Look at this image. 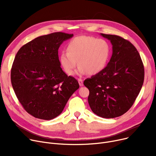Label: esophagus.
Here are the masks:
<instances>
[{
  "label": "esophagus",
  "instance_id": "1",
  "mask_svg": "<svg viewBox=\"0 0 156 156\" xmlns=\"http://www.w3.org/2000/svg\"><path fill=\"white\" fill-rule=\"evenodd\" d=\"M78 83H79V85H80V86H83V80H81V78H79L78 80Z\"/></svg>",
  "mask_w": 156,
  "mask_h": 156
}]
</instances>
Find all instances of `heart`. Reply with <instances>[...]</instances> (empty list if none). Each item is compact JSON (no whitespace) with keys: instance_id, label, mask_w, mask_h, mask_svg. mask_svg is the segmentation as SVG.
Here are the masks:
<instances>
[{"instance_id":"1","label":"heart","mask_w":156,"mask_h":156,"mask_svg":"<svg viewBox=\"0 0 156 156\" xmlns=\"http://www.w3.org/2000/svg\"><path fill=\"white\" fill-rule=\"evenodd\" d=\"M110 55L111 46L108 41L91 36H79L69 41L67 52L59 56V62L68 75H73L78 62V75L88 73L95 75L104 69Z\"/></svg>"}]
</instances>
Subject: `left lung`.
Listing matches in <instances>:
<instances>
[{"instance_id":"obj_1","label":"left lung","mask_w":156,"mask_h":156,"mask_svg":"<svg viewBox=\"0 0 156 156\" xmlns=\"http://www.w3.org/2000/svg\"><path fill=\"white\" fill-rule=\"evenodd\" d=\"M110 40L112 54L107 66L83 82L89 90L88 102L94 113L104 118L126 112L140 93L144 68L135 46L121 37L101 34Z\"/></svg>"}]
</instances>
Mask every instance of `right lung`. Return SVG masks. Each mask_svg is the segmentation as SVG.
<instances>
[{"mask_svg":"<svg viewBox=\"0 0 156 156\" xmlns=\"http://www.w3.org/2000/svg\"><path fill=\"white\" fill-rule=\"evenodd\" d=\"M73 34L55 32L38 37L20 48L11 69L14 91L24 109L36 118L50 120L62 112L80 87L61 68L58 49Z\"/></svg>","mask_w":156,"mask_h":156,"instance_id":"add662e5","label":"right lung"}]
</instances>
